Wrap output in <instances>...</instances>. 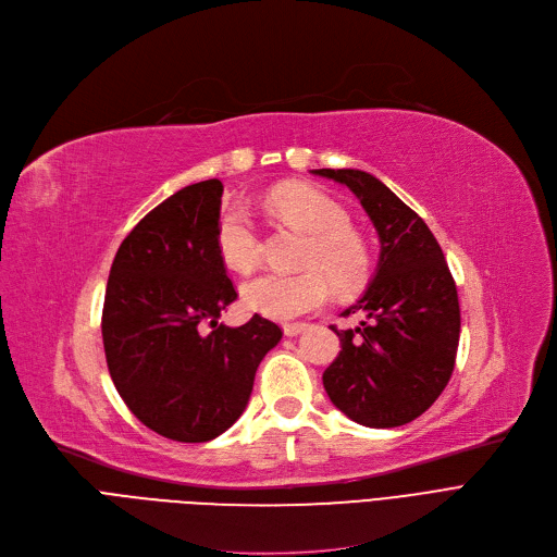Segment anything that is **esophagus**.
<instances>
[{
    "instance_id": "obj_1",
    "label": "esophagus",
    "mask_w": 557,
    "mask_h": 557,
    "mask_svg": "<svg viewBox=\"0 0 557 557\" xmlns=\"http://www.w3.org/2000/svg\"><path fill=\"white\" fill-rule=\"evenodd\" d=\"M282 330H284L286 336H298L300 332L307 330V323H284Z\"/></svg>"
}]
</instances>
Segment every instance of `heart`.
<instances>
[{
  "instance_id": "obj_1",
  "label": "heart",
  "mask_w": 557,
  "mask_h": 557,
  "mask_svg": "<svg viewBox=\"0 0 557 557\" xmlns=\"http://www.w3.org/2000/svg\"><path fill=\"white\" fill-rule=\"evenodd\" d=\"M267 208L288 227L307 234L300 255L305 271L261 273L244 282L242 298L250 311L290 318L323 305L332 288L343 294L361 288L370 277V250L361 234L349 225V214L327 194L284 183L271 189ZM216 250L227 269L248 273L259 257L257 227L239 205H225L216 221Z\"/></svg>"
}]
</instances>
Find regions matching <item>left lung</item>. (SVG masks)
I'll use <instances>...</instances> for the list:
<instances>
[{
    "label": "left lung",
    "mask_w": 557,
    "mask_h": 557,
    "mask_svg": "<svg viewBox=\"0 0 557 557\" xmlns=\"http://www.w3.org/2000/svg\"><path fill=\"white\" fill-rule=\"evenodd\" d=\"M349 187L376 227V273L366 294L343 311L368 318L355 330H332L341 352L323 372L338 411L372 429L413 422L449 384L460 307L441 244L426 223L382 181L359 169H313Z\"/></svg>",
    "instance_id": "8db88e82"
}]
</instances>
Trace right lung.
I'll list each match as a JSON object with an SVG mask.
<instances>
[{
	"label": "right lung",
	"mask_w": 557,
	"mask_h": 557,
	"mask_svg": "<svg viewBox=\"0 0 557 557\" xmlns=\"http://www.w3.org/2000/svg\"><path fill=\"white\" fill-rule=\"evenodd\" d=\"M221 194L212 178L162 200L122 242L106 286L112 384L144 426L175 443H208L237 422L282 338L259 313L242 327L219 323L237 300L216 250Z\"/></svg>",
	"instance_id": "1"
}]
</instances>
